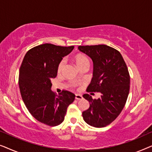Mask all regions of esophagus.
Returning <instances> with one entry per match:
<instances>
[{"label": "esophagus", "mask_w": 152, "mask_h": 152, "mask_svg": "<svg viewBox=\"0 0 152 152\" xmlns=\"http://www.w3.org/2000/svg\"><path fill=\"white\" fill-rule=\"evenodd\" d=\"M82 98L83 97L82 95H79V94L75 95V99H77V100H80V99H82Z\"/></svg>", "instance_id": "obj_1"}]
</instances>
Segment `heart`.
I'll return each mask as SVG.
<instances>
[{
	"label": "heart",
	"mask_w": 152,
	"mask_h": 152,
	"mask_svg": "<svg viewBox=\"0 0 152 152\" xmlns=\"http://www.w3.org/2000/svg\"><path fill=\"white\" fill-rule=\"evenodd\" d=\"M75 63L76 64L77 66L79 69L84 67H88L89 64H90V61H89L88 57H87L86 55L83 53H77L75 55H74L73 58H72ZM64 66V61H61L58 64L57 66V72L58 73H61V72L63 70V68Z\"/></svg>",
	"instance_id": "heart-1"
}]
</instances>
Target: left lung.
Returning <instances> with one entry per match:
<instances>
[{"instance_id": "obj_1", "label": "left lung", "mask_w": 152, "mask_h": 152, "mask_svg": "<svg viewBox=\"0 0 152 152\" xmlns=\"http://www.w3.org/2000/svg\"><path fill=\"white\" fill-rule=\"evenodd\" d=\"M78 49L93 61V76L86 91L101 93L97 99L83 95L90 103L83 118L89 125L104 127L117 118L125 105L130 88L128 68L120 52L109 45H80Z\"/></svg>"}]
</instances>
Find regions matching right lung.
I'll return each mask as SVG.
<instances>
[{
  "label": "right lung",
  "mask_w": 152,
  "mask_h": 152,
  "mask_svg": "<svg viewBox=\"0 0 152 152\" xmlns=\"http://www.w3.org/2000/svg\"><path fill=\"white\" fill-rule=\"evenodd\" d=\"M73 48L51 43L37 45L27 52L20 65L18 85L23 101L31 115L46 125L61 124L75 100V95L70 91L56 95L51 91V79L57 77L58 64Z\"/></svg>",
  "instance_id": "obj_1"
}]
</instances>
